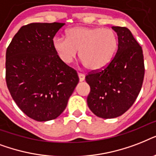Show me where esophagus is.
<instances>
[{
	"label": "esophagus",
	"instance_id": "esophagus-1",
	"mask_svg": "<svg viewBox=\"0 0 156 156\" xmlns=\"http://www.w3.org/2000/svg\"><path fill=\"white\" fill-rule=\"evenodd\" d=\"M78 78H79L80 82H83V81L85 80V75L83 74V73H78Z\"/></svg>",
	"mask_w": 156,
	"mask_h": 156
}]
</instances>
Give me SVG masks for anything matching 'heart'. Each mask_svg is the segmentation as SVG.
<instances>
[{"mask_svg":"<svg viewBox=\"0 0 156 156\" xmlns=\"http://www.w3.org/2000/svg\"><path fill=\"white\" fill-rule=\"evenodd\" d=\"M118 37L112 29L74 27L66 31V38L56 36L52 46L62 62L69 65L77 57L90 71L105 69L112 61L118 48Z\"/></svg>","mask_w":156,"mask_h":156,"instance_id":"b5f03b06","label":"heart"}]
</instances>
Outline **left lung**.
<instances>
[{
    "label": "left lung",
    "mask_w": 156,
    "mask_h": 156,
    "mask_svg": "<svg viewBox=\"0 0 156 156\" xmlns=\"http://www.w3.org/2000/svg\"><path fill=\"white\" fill-rule=\"evenodd\" d=\"M118 36V48L111 63L102 70L89 73L86 82L90 91L87 105L104 119L121 116L138 97L144 78L143 49L128 28L112 27Z\"/></svg>",
    "instance_id": "obj_1"
}]
</instances>
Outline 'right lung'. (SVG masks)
<instances>
[{"mask_svg": "<svg viewBox=\"0 0 156 156\" xmlns=\"http://www.w3.org/2000/svg\"><path fill=\"white\" fill-rule=\"evenodd\" d=\"M65 23L23 26L6 50L5 79L18 108L37 121L56 119L78 83V73L61 61L52 40Z\"/></svg>", "mask_w": 156, "mask_h": 156, "instance_id": "add662e5", "label": "right lung"}]
</instances>
